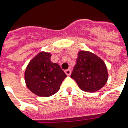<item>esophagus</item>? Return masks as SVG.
<instances>
[{
  "label": "esophagus",
  "mask_w": 128,
  "mask_h": 128,
  "mask_svg": "<svg viewBox=\"0 0 128 128\" xmlns=\"http://www.w3.org/2000/svg\"><path fill=\"white\" fill-rule=\"evenodd\" d=\"M65 73L67 76H70V74H71V70L70 69H67V70H65Z\"/></svg>",
  "instance_id": "1"
}]
</instances>
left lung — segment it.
I'll return each mask as SVG.
<instances>
[{"label":"left lung","mask_w":128,"mask_h":128,"mask_svg":"<svg viewBox=\"0 0 128 128\" xmlns=\"http://www.w3.org/2000/svg\"><path fill=\"white\" fill-rule=\"evenodd\" d=\"M70 76L82 90L94 92L106 84L108 73L101 58L89 51L81 50L78 53L76 64Z\"/></svg>","instance_id":"left-lung-1"}]
</instances>
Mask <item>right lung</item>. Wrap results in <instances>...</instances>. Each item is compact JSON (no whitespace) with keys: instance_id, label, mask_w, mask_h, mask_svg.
Returning a JSON list of instances; mask_svg holds the SVG:
<instances>
[{"instance_id":"add662e5","label":"right lung","mask_w":128,"mask_h":128,"mask_svg":"<svg viewBox=\"0 0 128 128\" xmlns=\"http://www.w3.org/2000/svg\"><path fill=\"white\" fill-rule=\"evenodd\" d=\"M51 54L40 52L30 61L24 73L25 82L30 90L41 97H49L59 90L66 74L56 63L50 60Z\"/></svg>"}]
</instances>
